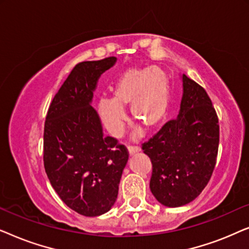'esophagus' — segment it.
<instances>
[{
  "label": "esophagus",
  "mask_w": 249,
  "mask_h": 249,
  "mask_svg": "<svg viewBox=\"0 0 249 249\" xmlns=\"http://www.w3.org/2000/svg\"><path fill=\"white\" fill-rule=\"evenodd\" d=\"M128 151H129V154L134 155V154H136V153H137V152H139V147H138V146H131V145H129V146H128Z\"/></svg>",
  "instance_id": "esophagus-1"
}]
</instances>
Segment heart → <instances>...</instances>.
Wrapping results in <instances>:
<instances>
[{
    "mask_svg": "<svg viewBox=\"0 0 249 249\" xmlns=\"http://www.w3.org/2000/svg\"><path fill=\"white\" fill-rule=\"evenodd\" d=\"M170 86L166 74L159 68L149 67L124 71L112 87V100L97 102V112L113 135L120 134L125 122L124 108L131 107L136 124L152 130L168 114Z\"/></svg>",
    "mask_w": 249,
    "mask_h": 249,
    "instance_id": "obj_1",
    "label": "heart"
}]
</instances>
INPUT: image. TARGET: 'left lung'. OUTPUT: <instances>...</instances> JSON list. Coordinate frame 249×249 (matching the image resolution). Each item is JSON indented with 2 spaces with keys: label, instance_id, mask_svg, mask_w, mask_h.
<instances>
[{
  "label": "left lung",
  "instance_id": "8db88e82",
  "mask_svg": "<svg viewBox=\"0 0 249 249\" xmlns=\"http://www.w3.org/2000/svg\"><path fill=\"white\" fill-rule=\"evenodd\" d=\"M182 86L178 118L142 146L152 162L151 192L169 207L186 205L202 193L219 149V119L206 90L186 74Z\"/></svg>",
  "mask_w": 249,
  "mask_h": 249
}]
</instances>
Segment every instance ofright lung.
Returning a JSON list of instances; mask_svg holds the SVG:
<instances>
[{"mask_svg":"<svg viewBox=\"0 0 249 249\" xmlns=\"http://www.w3.org/2000/svg\"><path fill=\"white\" fill-rule=\"evenodd\" d=\"M117 57L76 64L54 96L44 125V168L71 210L85 216L107 213L118 197L129 153L103 135L91 100L98 78Z\"/></svg>","mask_w":249,"mask_h":249,"instance_id":"add662e5","label":"right lung"}]
</instances>
